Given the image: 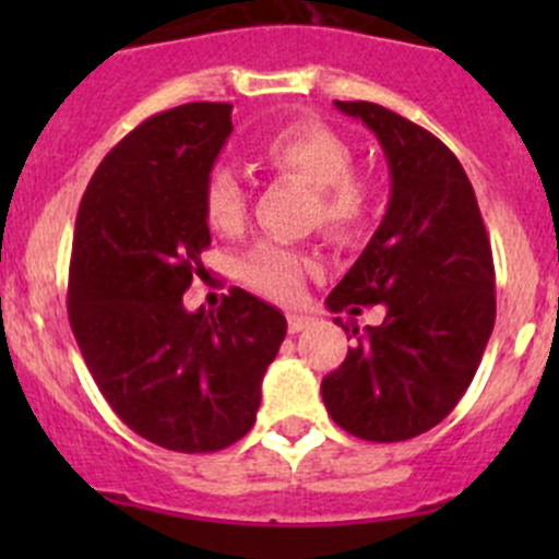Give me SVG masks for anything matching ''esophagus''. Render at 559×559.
<instances>
[{
    "mask_svg": "<svg viewBox=\"0 0 559 559\" xmlns=\"http://www.w3.org/2000/svg\"><path fill=\"white\" fill-rule=\"evenodd\" d=\"M308 324H311V316H306V313H289V332H292V335H297V332H302Z\"/></svg>",
    "mask_w": 559,
    "mask_h": 559,
    "instance_id": "esophagus-1",
    "label": "esophagus"
}]
</instances>
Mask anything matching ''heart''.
Instances as JSON below:
<instances>
[{"instance_id":"heart-1","label":"heart","mask_w":559,"mask_h":559,"mask_svg":"<svg viewBox=\"0 0 559 559\" xmlns=\"http://www.w3.org/2000/svg\"><path fill=\"white\" fill-rule=\"evenodd\" d=\"M253 154L267 170L311 186V222L335 240H348L365 227L373 207V191L359 173L352 170L354 151L346 138L313 118L281 123L253 145ZM205 218L216 233H240L248 213V197L240 178L229 167L216 165L202 189ZM311 259L297 248L273 243L253 246L240 259L238 275L246 286L273 300L300 295Z\"/></svg>"}]
</instances>
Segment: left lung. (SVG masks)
<instances>
[{
  "mask_svg": "<svg viewBox=\"0 0 559 559\" xmlns=\"http://www.w3.org/2000/svg\"><path fill=\"white\" fill-rule=\"evenodd\" d=\"M335 107L379 138L392 194L384 222L326 297L330 311L384 306L321 381L326 411L362 441L394 443L447 419L471 386L495 326V264L460 159L427 129L373 103Z\"/></svg>",
  "mask_w": 559,
  "mask_h": 559,
  "instance_id": "left-lung-1",
  "label": "left lung"
}]
</instances>
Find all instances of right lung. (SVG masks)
<instances>
[{
    "instance_id": "right-lung-1",
    "label": "right lung",
    "mask_w": 559,
    "mask_h": 559,
    "mask_svg": "<svg viewBox=\"0 0 559 559\" xmlns=\"http://www.w3.org/2000/svg\"><path fill=\"white\" fill-rule=\"evenodd\" d=\"M229 132V103L145 118L92 175L72 238L67 311L99 392L129 430L183 454L251 430L286 335L284 313L238 286L216 311L183 308L211 246L202 189Z\"/></svg>"
}]
</instances>
